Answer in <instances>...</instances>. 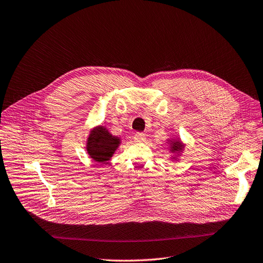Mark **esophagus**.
Listing matches in <instances>:
<instances>
[{
	"label": "esophagus",
	"mask_w": 263,
	"mask_h": 263,
	"mask_svg": "<svg viewBox=\"0 0 263 263\" xmlns=\"http://www.w3.org/2000/svg\"><path fill=\"white\" fill-rule=\"evenodd\" d=\"M133 138H134V141L138 142V143H141V142H145V141H146L145 134H144V133H140V132L135 133Z\"/></svg>",
	"instance_id": "1"
}]
</instances>
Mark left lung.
<instances>
[{
    "label": "left lung",
    "mask_w": 263,
    "mask_h": 263,
    "mask_svg": "<svg viewBox=\"0 0 263 263\" xmlns=\"http://www.w3.org/2000/svg\"><path fill=\"white\" fill-rule=\"evenodd\" d=\"M168 143H170V149H171V152H172V153L178 155V154H180L182 152V148H184V145L181 144V142L179 140H171V141H168Z\"/></svg>",
    "instance_id": "8db88e82"
}]
</instances>
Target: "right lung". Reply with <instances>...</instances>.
Masks as SVG:
<instances>
[{
  "instance_id": "add662e5",
  "label": "right lung",
  "mask_w": 263,
  "mask_h": 263,
  "mask_svg": "<svg viewBox=\"0 0 263 263\" xmlns=\"http://www.w3.org/2000/svg\"><path fill=\"white\" fill-rule=\"evenodd\" d=\"M119 144V138L111 135L106 128L99 125L90 131L86 149L95 161L106 162L115 154Z\"/></svg>"
}]
</instances>
